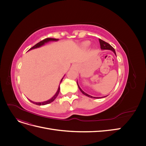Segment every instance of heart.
I'll return each mask as SVG.
<instances>
[{"instance_id":"1","label":"heart","mask_w":146,"mask_h":146,"mask_svg":"<svg viewBox=\"0 0 146 146\" xmlns=\"http://www.w3.org/2000/svg\"><path fill=\"white\" fill-rule=\"evenodd\" d=\"M84 44H85V46H88V45H89L90 44V42H89V41H86L85 43H84Z\"/></svg>"}]
</instances>
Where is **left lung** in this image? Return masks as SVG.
Masks as SVG:
<instances>
[{"mask_svg":"<svg viewBox=\"0 0 146 146\" xmlns=\"http://www.w3.org/2000/svg\"><path fill=\"white\" fill-rule=\"evenodd\" d=\"M99 42H100V45L101 49H102V50H112V51L114 53V54H115V55H116V52H115V50H114V48L111 45L109 44L108 43L105 42L104 41L102 40V39H99ZM77 85H78V83H77ZM78 86L79 89H80V91L82 92V93H83L84 95H85V96H88V97H89V98H95V99H99V98H95V97H92V96H90V95H89V94H86V92H84V91L81 89V88H80V86H79L78 85ZM105 97H106V96H105ZM102 98H104V97H102Z\"/></svg>","mask_w":146,"mask_h":146,"instance_id":"obj_1","label":"left lung"}]
</instances>
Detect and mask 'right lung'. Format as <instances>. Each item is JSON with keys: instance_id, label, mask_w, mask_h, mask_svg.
Segmentation results:
<instances>
[{"instance_id": "right-lung-1", "label": "right lung", "mask_w": 146, "mask_h": 146, "mask_svg": "<svg viewBox=\"0 0 146 146\" xmlns=\"http://www.w3.org/2000/svg\"><path fill=\"white\" fill-rule=\"evenodd\" d=\"M57 40H58V39H55V38H46V39H43V40L41 41L40 42H39L38 43H37L36 44H35V45L34 46H33L32 48H30L29 50L33 49V48H38V47H41V46H42L43 44H44V43L50 41H57ZM62 80H63V78L61 79V81H62ZM60 86H59V87H58V91H56V94L54 95V96L53 97V98H52V99H49V100H47V101L43 102H32V101H31V100H29L31 102H32V103H33V104H36V105H46V104H50V103L54 101V100L56 98V97L58 96V94H59V92H60Z\"/></svg>"}]
</instances>
